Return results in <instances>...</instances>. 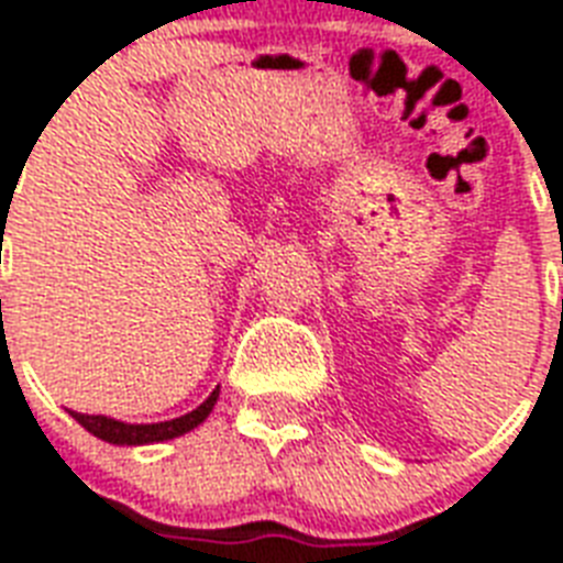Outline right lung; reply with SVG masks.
<instances>
[{
	"label": "right lung",
	"instance_id": "add662e5",
	"mask_svg": "<svg viewBox=\"0 0 563 563\" xmlns=\"http://www.w3.org/2000/svg\"><path fill=\"white\" fill-rule=\"evenodd\" d=\"M219 400V388L207 397V400L192 409L189 415L184 418H175V420H163V423H122V420H113V418H104V415H78L73 411V418L81 423L87 432H92L96 438L101 441H110V444H154V441H169V438H178L189 429H195L201 423L207 415L212 411Z\"/></svg>",
	"mask_w": 563,
	"mask_h": 563
}]
</instances>
